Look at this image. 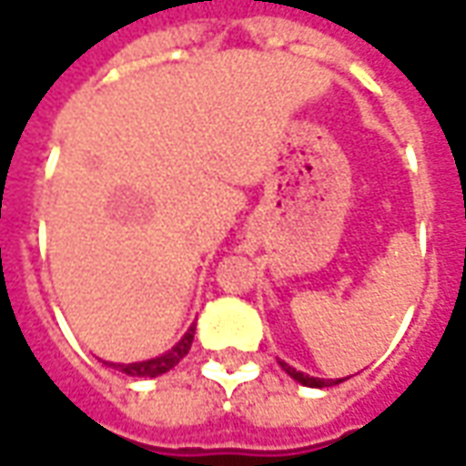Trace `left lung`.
Returning <instances> with one entry per match:
<instances>
[{
    "label": "left lung",
    "instance_id": "1",
    "mask_svg": "<svg viewBox=\"0 0 466 466\" xmlns=\"http://www.w3.org/2000/svg\"><path fill=\"white\" fill-rule=\"evenodd\" d=\"M279 365H281V368H284V370H287V373L291 375V378H294L297 383H301V386L327 388V386H337V383H342V380H325V378H309V375H304V373H299V370H294L291 365H287V362H281V360H279Z\"/></svg>",
    "mask_w": 466,
    "mask_h": 466
}]
</instances>
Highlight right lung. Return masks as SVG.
Listing matches in <instances>:
<instances>
[{"instance_id": "1", "label": "right lung", "mask_w": 466, "mask_h": 466, "mask_svg": "<svg viewBox=\"0 0 466 466\" xmlns=\"http://www.w3.org/2000/svg\"><path fill=\"white\" fill-rule=\"evenodd\" d=\"M192 337H195V329H190V332L182 337V339H179L177 345L169 350V352H165L162 358H154V360H144V362H131V365H116V370L131 375V378H157V375L172 370V368H175V365H177V362L190 352Z\"/></svg>"}]
</instances>
